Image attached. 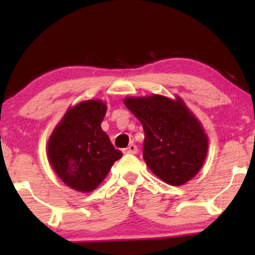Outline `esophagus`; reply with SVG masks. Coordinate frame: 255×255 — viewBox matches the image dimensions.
<instances>
[{
    "label": "esophagus",
    "mask_w": 255,
    "mask_h": 255,
    "mask_svg": "<svg viewBox=\"0 0 255 255\" xmlns=\"http://www.w3.org/2000/svg\"><path fill=\"white\" fill-rule=\"evenodd\" d=\"M124 153H127V154H137L138 147L134 144H131V145H128V147L124 149Z\"/></svg>",
    "instance_id": "obj_1"
}]
</instances>
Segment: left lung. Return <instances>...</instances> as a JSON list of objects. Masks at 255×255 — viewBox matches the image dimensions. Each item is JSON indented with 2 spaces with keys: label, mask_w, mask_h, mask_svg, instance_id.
I'll use <instances>...</instances> for the list:
<instances>
[{
  "label": "left lung",
  "mask_w": 255,
  "mask_h": 255,
  "mask_svg": "<svg viewBox=\"0 0 255 255\" xmlns=\"http://www.w3.org/2000/svg\"><path fill=\"white\" fill-rule=\"evenodd\" d=\"M124 104L144 128L142 156L153 174L170 186H182L200 172L209 139L180 96H131Z\"/></svg>",
  "instance_id": "1"
}]
</instances>
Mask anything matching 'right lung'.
Masks as SVG:
<instances>
[{
  "label": "right lung",
  "instance_id": "1",
  "mask_svg": "<svg viewBox=\"0 0 255 255\" xmlns=\"http://www.w3.org/2000/svg\"><path fill=\"white\" fill-rule=\"evenodd\" d=\"M107 104L82 101L69 107L47 142V158L62 182L80 193H90L109 174L122 152L111 144L101 123Z\"/></svg>",
  "mask_w": 255,
  "mask_h": 255
}]
</instances>
